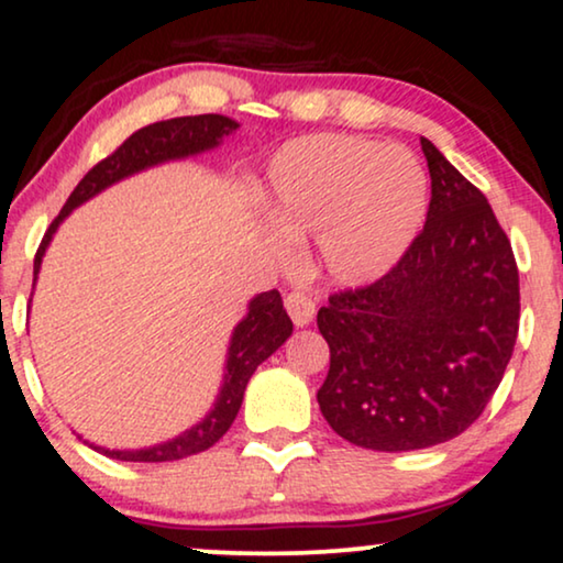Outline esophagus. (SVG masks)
<instances>
[{"label":"esophagus","instance_id":"34e87169","mask_svg":"<svg viewBox=\"0 0 563 563\" xmlns=\"http://www.w3.org/2000/svg\"><path fill=\"white\" fill-rule=\"evenodd\" d=\"M284 307H287L289 318L297 328L310 325L314 318V297L307 295V291H299V289L289 291L287 299H284Z\"/></svg>","mask_w":563,"mask_h":563}]
</instances>
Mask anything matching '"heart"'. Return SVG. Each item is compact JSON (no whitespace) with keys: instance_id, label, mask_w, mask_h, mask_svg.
Listing matches in <instances>:
<instances>
[{"instance_id":"1","label":"heart","mask_w":563,"mask_h":563,"mask_svg":"<svg viewBox=\"0 0 563 563\" xmlns=\"http://www.w3.org/2000/svg\"><path fill=\"white\" fill-rule=\"evenodd\" d=\"M284 228L320 235L335 279L382 276L418 235L428 176L412 151L353 135H310L284 145L266 176Z\"/></svg>"}]
</instances>
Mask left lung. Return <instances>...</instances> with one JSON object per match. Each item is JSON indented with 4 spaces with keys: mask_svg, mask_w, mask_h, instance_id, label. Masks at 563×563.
Returning <instances> with one entry per match:
<instances>
[{
    "mask_svg": "<svg viewBox=\"0 0 563 563\" xmlns=\"http://www.w3.org/2000/svg\"><path fill=\"white\" fill-rule=\"evenodd\" d=\"M430 172L426 228L397 266L330 295L318 328L330 368L322 418L349 443L418 451L464 433L510 364L520 322L512 245L487 197L420 137Z\"/></svg>",
    "mask_w": 563,
    "mask_h": 563,
    "instance_id": "8db88e82",
    "label": "left lung"
}]
</instances>
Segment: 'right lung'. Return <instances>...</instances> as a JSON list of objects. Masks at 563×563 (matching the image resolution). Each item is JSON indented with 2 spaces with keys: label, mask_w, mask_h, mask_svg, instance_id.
Segmentation results:
<instances>
[{
  "label": "right lung",
  "mask_w": 563,
  "mask_h": 563,
  "mask_svg": "<svg viewBox=\"0 0 563 563\" xmlns=\"http://www.w3.org/2000/svg\"><path fill=\"white\" fill-rule=\"evenodd\" d=\"M241 128L235 120L225 118V114H195V118H174V120H161L153 122L148 128L135 130L125 143L120 145L112 156L91 168L84 179L76 184L71 197L66 199L64 210L58 212V218L51 222L48 233L43 235L41 249L35 253V272H33V287L41 272L45 249L53 241L60 222L68 218V212L87 202L99 191L112 187L128 176H133L143 168L166 164V161H179L197 156V153L212 151L222 143V137L233 135ZM291 335V320L287 310H284L282 295L276 289L261 291L249 302V312L238 322L230 338L228 361H225V379L214 399L212 410L205 415V420H199L195 428L184 430L181 435L172 438V441L151 445V449H137V451H110L102 445H95L89 441L91 449L104 453L110 459L120 461H143V464H158V461H179L195 453H202L220 441L228 433V428L233 426L238 410H241L245 384L256 372L258 364L272 356L279 345Z\"/></svg>",
  "instance_id": "obj_1"
}]
</instances>
